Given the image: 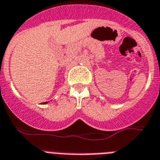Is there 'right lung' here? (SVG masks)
Returning a JSON list of instances; mask_svg holds the SVG:
<instances>
[{"instance_id":"obj_1","label":"right lung","mask_w":160,"mask_h":160,"mask_svg":"<svg viewBox=\"0 0 160 160\" xmlns=\"http://www.w3.org/2000/svg\"><path fill=\"white\" fill-rule=\"evenodd\" d=\"M46 103H48V102H44L43 104H46Z\"/></svg>"}]
</instances>
